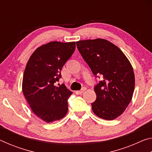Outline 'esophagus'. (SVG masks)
Returning <instances> with one entry per match:
<instances>
[{
	"label": "esophagus",
	"mask_w": 152,
	"mask_h": 152,
	"mask_svg": "<svg viewBox=\"0 0 152 152\" xmlns=\"http://www.w3.org/2000/svg\"><path fill=\"white\" fill-rule=\"evenodd\" d=\"M85 91H86V88H85V87H84V88H82L80 90V91H77L76 92H77V93H78V94H82Z\"/></svg>",
	"instance_id": "obj_1"
}]
</instances>
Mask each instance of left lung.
I'll return each mask as SVG.
<instances>
[{
  "instance_id": "1",
  "label": "left lung",
  "mask_w": 152,
  "mask_h": 152,
  "mask_svg": "<svg viewBox=\"0 0 152 152\" xmlns=\"http://www.w3.org/2000/svg\"><path fill=\"white\" fill-rule=\"evenodd\" d=\"M79 52L96 78V99L91 103L98 117L113 120L120 116L132 101L135 76L127 57L116 45L103 39L76 42Z\"/></svg>"
}]
</instances>
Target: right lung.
<instances>
[{
	"label": "right lung",
	"instance_id": "obj_1",
	"mask_svg": "<svg viewBox=\"0 0 152 152\" xmlns=\"http://www.w3.org/2000/svg\"><path fill=\"white\" fill-rule=\"evenodd\" d=\"M76 48L75 42H52L38 48L27 64L23 92L32 111L47 123L60 120L68 112L72 92L64 84L56 86L60 72Z\"/></svg>",
	"mask_w": 152,
	"mask_h": 152
}]
</instances>
